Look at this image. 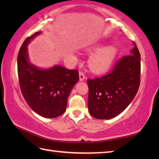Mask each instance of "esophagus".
<instances>
[{
	"instance_id": "esophagus-1",
	"label": "esophagus",
	"mask_w": 159,
	"mask_h": 159,
	"mask_svg": "<svg viewBox=\"0 0 159 159\" xmlns=\"http://www.w3.org/2000/svg\"><path fill=\"white\" fill-rule=\"evenodd\" d=\"M85 79V76L83 72L82 71H80L79 72V80L80 81H83V80H84Z\"/></svg>"
}]
</instances>
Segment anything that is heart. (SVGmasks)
I'll list each match as a JSON object with an SVG mask.
<instances>
[{
  "mask_svg": "<svg viewBox=\"0 0 159 159\" xmlns=\"http://www.w3.org/2000/svg\"><path fill=\"white\" fill-rule=\"evenodd\" d=\"M94 47L93 50H98ZM117 55V50L113 46H107L99 50L89 59V66L93 71L103 73L111 68Z\"/></svg>",
  "mask_w": 159,
  "mask_h": 159,
  "instance_id": "1",
  "label": "heart"
}]
</instances>
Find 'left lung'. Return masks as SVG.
I'll return each instance as SVG.
<instances>
[{"label":"left lung","instance_id":"1","mask_svg":"<svg viewBox=\"0 0 159 159\" xmlns=\"http://www.w3.org/2000/svg\"><path fill=\"white\" fill-rule=\"evenodd\" d=\"M130 55L118 60L104 76L88 79V106L98 119L116 117L127 108L135 97L140 83V54L135 43Z\"/></svg>","mask_w":159,"mask_h":159}]
</instances>
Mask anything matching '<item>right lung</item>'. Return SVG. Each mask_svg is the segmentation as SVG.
<instances>
[{
  "label": "right lung",
  "instance_id": "obj_1",
  "mask_svg": "<svg viewBox=\"0 0 159 159\" xmlns=\"http://www.w3.org/2000/svg\"><path fill=\"white\" fill-rule=\"evenodd\" d=\"M39 34L41 32H36L26 38L19 51V83L21 93L31 109L41 116L53 118L66 111L67 99L79 80V75L77 69L59 65L40 69L29 63L26 46Z\"/></svg>",
  "mask_w": 159,
  "mask_h": 159
}]
</instances>
